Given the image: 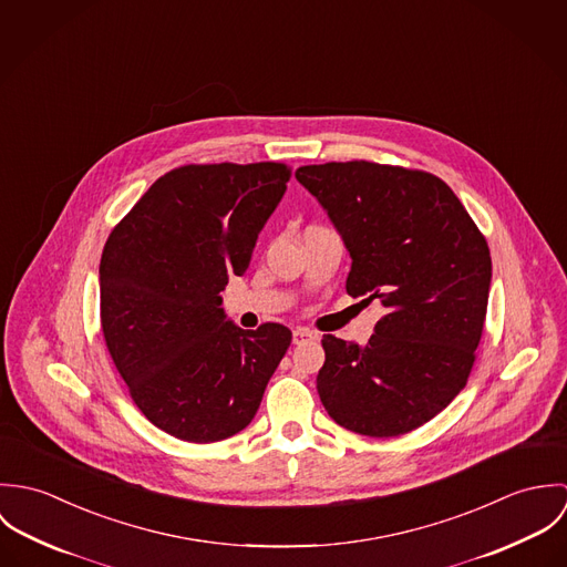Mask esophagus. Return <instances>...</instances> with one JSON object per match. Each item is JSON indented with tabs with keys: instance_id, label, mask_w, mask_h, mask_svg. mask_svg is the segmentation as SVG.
Wrapping results in <instances>:
<instances>
[{
	"instance_id": "34e87169",
	"label": "esophagus",
	"mask_w": 567,
	"mask_h": 567,
	"mask_svg": "<svg viewBox=\"0 0 567 567\" xmlns=\"http://www.w3.org/2000/svg\"><path fill=\"white\" fill-rule=\"evenodd\" d=\"M310 340H319V333L312 331V329H308V327H297V329L292 331V342H295V344H303V342H310Z\"/></svg>"
}]
</instances>
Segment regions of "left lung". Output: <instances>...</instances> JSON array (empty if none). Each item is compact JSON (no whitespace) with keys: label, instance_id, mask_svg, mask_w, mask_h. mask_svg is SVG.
Here are the masks:
<instances>
[{"label":"left lung","instance_id":"1","mask_svg":"<svg viewBox=\"0 0 567 567\" xmlns=\"http://www.w3.org/2000/svg\"><path fill=\"white\" fill-rule=\"evenodd\" d=\"M295 176L351 255L347 295L386 308L367 344L323 336L324 410L364 436L405 434L467 384L491 286L485 236L447 183L423 169L331 162Z\"/></svg>","mask_w":567,"mask_h":567}]
</instances>
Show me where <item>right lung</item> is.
Returning <instances> with one entry per match:
<instances>
[{
	"label": "right lung",
	"instance_id": "1",
	"mask_svg": "<svg viewBox=\"0 0 567 567\" xmlns=\"http://www.w3.org/2000/svg\"><path fill=\"white\" fill-rule=\"evenodd\" d=\"M286 163H189L157 178L100 259V323L137 408L159 430L214 443L244 430L292 331H252L220 308L279 205Z\"/></svg>",
	"mask_w": 567,
	"mask_h": 567
}]
</instances>
